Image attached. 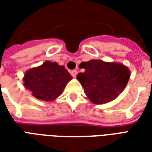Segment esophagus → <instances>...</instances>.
I'll list each match as a JSON object with an SVG mask.
<instances>
[{
	"instance_id": "esophagus-1",
	"label": "esophagus",
	"mask_w": 152,
	"mask_h": 152,
	"mask_svg": "<svg viewBox=\"0 0 152 152\" xmlns=\"http://www.w3.org/2000/svg\"><path fill=\"white\" fill-rule=\"evenodd\" d=\"M77 71L76 70H72V71H71V74H72V76H73V77H76V75H77Z\"/></svg>"
}]
</instances>
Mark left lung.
Masks as SVG:
<instances>
[{
	"label": "left lung",
	"instance_id": "1",
	"mask_svg": "<svg viewBox=\"0 0 152 152\" xmlns=\"http://www.w3.org/2000/svg\"><path fill=\"white\" fill-rule=\"evenodd\" d=\"M84 72L77 75V80L85 94L95 104L114 100L127 85L130 72L123 64L106 63L102 60H90L80 64Z\"/></svg>",
	"mask_w": 152,
	"mask_h": 152
}]
</instances>
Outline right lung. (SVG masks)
<instances>
[{
    "label": "right lung",
    "mask_w": 152,
    "mask_h": 152,
    "mask_svg": "<svg viewBox=\"0 0 152 152\" xmlns=\"http://www.w3.org/2000/svg\"><path fill=\"white\" fill-rule=\"evenodd\" d=\"M72 79L63 66L46 61L40 66L25 73L24 86L32 95L44 101H53L63 94L66 84Z\"/></svg>",
    "instance_id": "1"
}]
</instances>
